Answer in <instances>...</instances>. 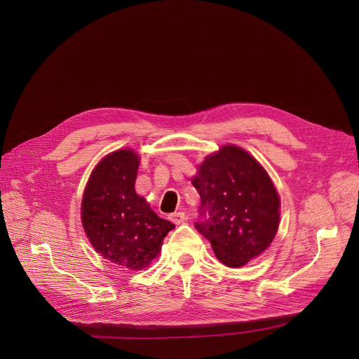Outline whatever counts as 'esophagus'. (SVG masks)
<instances>
[{
	"instance_id": "1",
	"label": "esophagus",
	"mask_w": 359,
	"mask_h": 359,
	"mask_svg": "<svg viewBox=\"0 0 359 359\" xmlns=\"http://www.w3.org/2000/svg\"><path fill=\"white\" fill-rule=\"evenodd\" d=\"M170 220L175 223V224H180L186 220V215L183 212H177V213H172L170 215Z\"/></svg>"
}]
</instances>
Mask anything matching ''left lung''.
<instances>
[{
	"label": "left lung",
	"instance_id": "1",
	"mask_svg": "<svg viewBox=\"0 0 359 359\" xmlns=\"http://www.w3.org/2000/svg\"><path fill=\"white\" fill-rule=\"evenodd\" d=\"M193 184L203 219L194 227L223 264L241 267L271 244L280 198L266 170L245 150L223 146L201 163Z\"/></svg>",
	"mask_w": 359,
	"mask_h": 359
}]
</instances>
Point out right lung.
<instances>
[{
	"instance_id": "1",
	"label": "right lung",
	"mask_w": 359,
	"mask_h": 359,
	"mask_svg": "<svg viewBox=\"0 0 359 359\" xmlns=\"http://www.w3.org/2000/svg\"><path fill=\"white\" fill-rule=\"evenodd\" d=\"M137 168L135 151L111 153L93 170L82 198V224L90 244L107 260L129 270L147 267L175 229L136 194Z\"/></svg>"
}]
</instances>
